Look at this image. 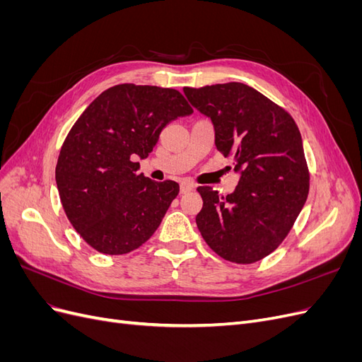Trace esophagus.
<instances>
[{
	"mask_svg": "<svg viewBox=\"0 0 362 362\" xmlns=\"http://www.w3.org/2000/svg\"><path fill=\"white\" fill-rule=\"evenodd\" d=\"M193 189H194V185L192 182H189V181H182L181 182V193H189Z\"/></svg>",
	"mask_w": 362,
	"mask_h": 362,
	"instance_id": "obj_1",
	"label": "esophagus"
}]
</instances>
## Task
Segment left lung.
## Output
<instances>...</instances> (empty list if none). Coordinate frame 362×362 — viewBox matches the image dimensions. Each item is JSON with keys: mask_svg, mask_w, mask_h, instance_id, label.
Returning <instances> with one entry per match:
<instances>
[{"mask_svg": "<svg viewBox=\"0 0 362 362\" xmlns=\"http://www.w3.org/2000/svg\"><path fill=\"white\" fill-rule=\"evenodd\" d=\"M190 104L211 119L216 148L231 154L238 184L221 196L198 187L199 231L217 255L250 264L287 237L308 198L310 173L293 117L243 83L184 87Z\"/></svg>", "mask_w": 362, "mask_h": 362, "instance_id": "obj_1", "label": "left lung"}]
</instances>
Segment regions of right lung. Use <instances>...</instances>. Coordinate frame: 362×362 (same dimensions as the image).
Returning <instances> with one entry per match:
<instances>
[{"instance_id": "right-lung-1", "label": "right lung", "mask_w": 362, "mask_h": 362, "mask_svg": "<svg viewBox=\"0 0 362 362\" xmlns=\"http://www.w3.org/2000/svg\"><path fill=\"white\" fill-rule=\"evenodd\" d=\"M192 113L178 90L134 84L110 87L86 108L56 168L64 213L86 243L122 255L157 231L180 185L146 178L136 160L149 156L164 127Z\"/></svg>"}]
</instances>
